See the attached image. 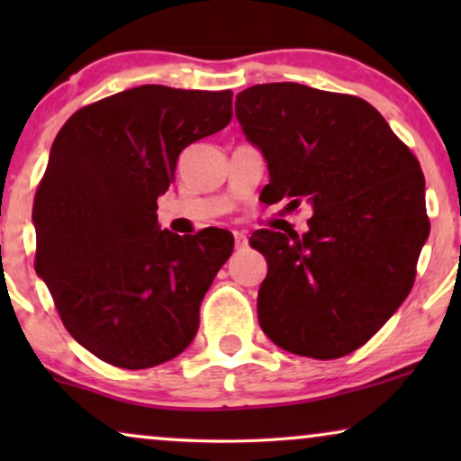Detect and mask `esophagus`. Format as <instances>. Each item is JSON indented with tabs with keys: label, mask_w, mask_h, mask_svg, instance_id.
I'll return each instance as SVG.
<instances>
[{
	"label": "esophagus",
	"mask_w": 461,
	"mask_h": 461,
	"mask_svg": "<svg viewBox=\"0 0 461 461\" xmlns=\"http://www.w3.org/2000/svg\"><path fill=\"white\" fill-rule=\"evenodd\" d=\"M235 248L237 249L248 248V237H245L243 232H235Z\"/></svg>",
	"instance_id": "1"
}]
</instances>
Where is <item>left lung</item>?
<instances>
[{
    "mask_svg": "<svg viewBox=\"0 0 461 461\" xmlns=\"http://www.w3.org/2000/svg\"><path fill=\"white\" fill-rule=\"evenodd\" d=\"M235 115L268 167L267 203L312 207L308 230H256L268 262L258 321L279 348L339 358L361 348L411 292L430 222L420 161L363 98L251 86Z\"/></svg>",
    "mask_w": 461,
    "mask_h": 461,
    "instance_id": "1",
    "label": "left lung"
}]
</instances>
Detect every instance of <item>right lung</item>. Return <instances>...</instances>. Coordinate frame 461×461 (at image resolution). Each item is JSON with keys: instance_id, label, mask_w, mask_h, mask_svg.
<instances>
[{"instance_id": "add662e5", "label": "right lung", "mask_w": 461, "mask_h": 461, "mask_svg": "<svg viewBox=\"0 0 461 461\" xmlns=\"http://www.w3.org/2000/svg\"><path fill=\"white\" fill-rule=\"evenodd\" d=\"M230 117V90L140 86L79 109L54 138L33 203L35 273L67 331L115 367H155L197 336L235 239L161 230L157 197L182 150Z\"/></svg>"}]
</instances>
